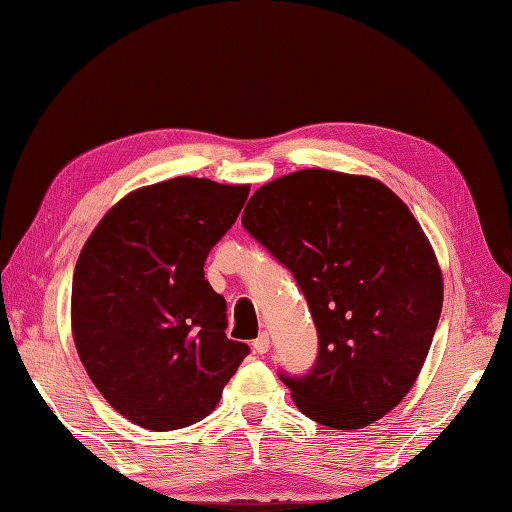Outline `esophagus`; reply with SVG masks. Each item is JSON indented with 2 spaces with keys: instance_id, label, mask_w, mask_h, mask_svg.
Here are the masks:
<instances>
[{
  "instance_id": "34e87169",
  "label": "esophagus",
  "mask_w": 512,
  "mask_h": 512,
  "mask_svg": "<svg viewBox=\"0 0 512 512\" xmlns=\"http://www.w3.org/2000/svg\"><path fill=\"white\" fill-rule=\"evenodd\" d=\"M253 350H255L257 355H266L268 353V350H270V337H268V333H262V335L255 339Z\"/></svg>"
}]
</instances>
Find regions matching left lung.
<instances>
[{
    "instance_id": "8db88e82",
    "label": "left lung",
    "mask_w": 512,
    "mask_h": 512,
    "mask_svg": "<svg viewBox=\"0 0 512 512\" xmlns=\"http://www.w3.org/2000/svg\"><path fill=\"white\" fill-rule=\"evenodd\" d=\"M242 226L290 270L317 328L313 368L279 373L297 408L337 430L390 413L426 362L444 302L408 206L377 179L310 168L259 188Z\"/></svg>"
}]
</instances>
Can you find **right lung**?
Instances as JSON below:
<instances>
[{"instance_id":"obj_1","label":"right lung","mask_w":512,"mask_h":512,"mask_svg":"<svg viewBox=\"0 0 512 512\" xmlns=\"http://www.w3.org/2000/svg\"><path fill=\"white\" fill-rule=\"evenodd\" d=\"M248 186L175 177L106 213L73 275V337L99 393L130 422L177 430L204 419L250 353L226 337V299L206 282L213 246Z\"/></svg>"}]
</instances>
